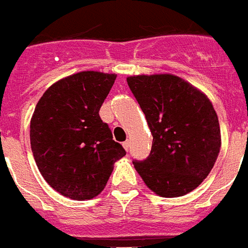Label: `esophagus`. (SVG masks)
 <instances>
[{"instance_id":"34e87169","label":"esophagus","mask_w":248,"mask_h":248,"mask_svg":"<svg viewBox=\"0 0 248 248\" xmlns=\"http://www.w3.org/2000/svg\"><path fill=\"white\" fill-rule=\"evenodd\" d=\"M123 147L125 148L126 151H129V148H130V140H125V142H123Z\"/></svg>"}]
</instances>
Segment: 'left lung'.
<instances>
[{
    "instance_id": "1",
    "label": "left lung",
    "mask_w": 248,
    "mask_h": 248,
    "mask_svg": "<svg viewBox=\"0 0 248 248\" xmlns=\"http://www.w3.org/2000/svg\"><path fill=\"white\" fill-rule=\"evenodd\" d=\"M150 126L148 157L134 168L151 191L179 197L202 183L220 151V126L210 100L175 75L126 78Z\"/></svg>"
}]
</instances>
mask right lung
I'll list each match as a JSON object with an SVG mask.
<instances>
[{
  "mask_svg": "<svg viewBox=\"0 0 248 248\" xmlns=\"http://www.w3.org/2000/svg\"><path fill=\"white\" fill-rule=\"evenodd\" d=\"M116 75L82 71L43 93L31 120L35 164L51 187L69 199L100 195L125 150L112 140L100 108Z\"/></svg>",
  "mask_w": 248,
  "mask_h": 248,
  "instance_id": "obj_1",
  "label": "right lung"
}]
</instances>
